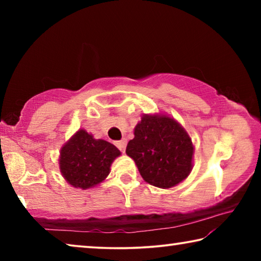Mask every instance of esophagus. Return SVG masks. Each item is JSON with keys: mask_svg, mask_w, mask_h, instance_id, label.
Returning a JSON list of instances; mask_svg holds the SVG:
<instances>
[{"mask_svg": "<svg viewBox=\"0 0 261 261\" xmlns=\"http://www.w3.org/2000/svg\"><path fill=\"white\" fill-rule=\"evenodd\" d=\"M115 145L118 147V149H120L121 152H124L125 151V147H126V140L125 139H122L120 141H116L115 143Z\"/></svg>", "mask_w": 261, "mask_h": 261, "instance_id": "esophagus-1", "label": "esophagus"}]
</instances>
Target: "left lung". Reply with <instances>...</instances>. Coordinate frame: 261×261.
Returning <instances> with one entry per match:
<instances>
[{"instance_id":"left-lung-1","label":"left lung","mask_w":261,"mask_h":261,"mask_svg":"<svg viewBox=\"0 0 261 261\" xmlns=\"http://www.w3.org/2000/svg\"><path fill=\"white\" fill-rule=\"evenodd\" d=\"M127 143V156L134 159L145 182L170 189L188 177L193 167L194 147L187 130L166 114H144Z\"/></svg>"}]
</instances>
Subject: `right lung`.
Returning a JSON list of instances; mask_svg holds the SVG:
<instances>
[{
  "label": "right lung",
  "mask_w": 261,
  "mask_h": 261,
  "mask_svg": "<svg viewBox=\"0 0 261 261\" xmlns=\"http://www.w3.org/2000/svg\"><path fill=\"white\" fill-rule=\"evenodd\" d=\"M121 155L120 149L103 139H95L79 129L61 148V174L76 189L94 188L107 178L110 166Z\"/></svg>",
  "instance_id": "obj_1"
}]
</instances>
